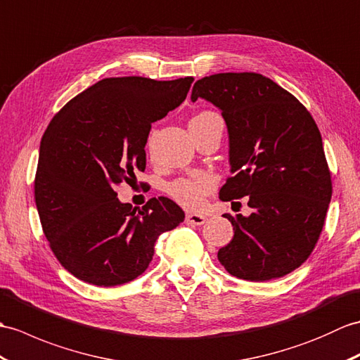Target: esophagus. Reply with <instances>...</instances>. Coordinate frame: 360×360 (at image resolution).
Listing matches in <instances>:
<instances>
[{
	"label": "esophagus",
	"mask_w": 360,
	"mask_h": 360,
	"mask_svg": "<svg viewBox=\"0 0 360 360\" xmlns=\"http://www.w3.org/2000/svg\"><path fill=\"white\" fill-rule=\"evenodd\" d=\"M186 222L191 224V225H202L205 222V216L198 214V213H187Z\"/></svg>",
	"instance_id": "obj_1"
}]
</instances>
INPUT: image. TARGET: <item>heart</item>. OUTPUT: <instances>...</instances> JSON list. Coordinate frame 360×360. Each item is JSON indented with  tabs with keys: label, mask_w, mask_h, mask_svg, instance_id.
<instances>
[{
	"label": "heart",
	"mask_w": 360,
	"mask_h": 360,
	"mask_svg": "<svg viewBox=\"0 0 360 360\" xmlns=\"http://www.w3.org/2000/svg\"><path fill=\"white\" fill-rule=\"evenodd\" d=\"M208 116H214L212 112H202L198 116H195L193 120H200V118H208ZM155 133H152L148 138V146H152ZM214 186L213 179L208 176V174H195V176L190 178H181L173 181L169 186V195L176 200L178 204L182 207L188 208V210H198V208L202 207L204 204V198L205 195L210 191Z\"/></svg>",
	"instance_id": "heart-1"
}]
</instances>
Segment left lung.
I'll use <instances>...</instances> for the list:
<instances>
[{"label": "left lung", "mask_w": 360, "mask_h": 360, "mask_svg": "<svg viewBox=\"0 0 360 360\" xmlns=\"http://www.w3.org/2000/svg\"><path fill=\"white\" fill-rule=\"evenodd\" d=\"M218 107L229 131L233 176L222 200L248 196L250 216L225 214L235 230L218 259L239 279L282 278L311 255L331 200V174L310 112L259 73L198 79L191 101Z\"/></svg>", "instance_id": "left-lung-1"}]
</instances>
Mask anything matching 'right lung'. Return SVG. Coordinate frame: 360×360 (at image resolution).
<instances>
[{
	"label": "right lung",
	"mask_w": 360,
	"mask_h": 360,
	"mask_svg": "<svg viewBox=\"0 0 360 360\" xmlns=\"http://www.w3.org/2000/svg\"><path fill=\"white\" fill-rule=\"evenodd\" d=\"M193 78H105L67 103L39 146L35 202L58 261L75 278L115 287L147 270L164 231L186 218L169 198L136 210L115 188L146 170L152 122L179 107Z\"/></svg>",
	"instance_id": "right-lung-1"
}]
</instances>
